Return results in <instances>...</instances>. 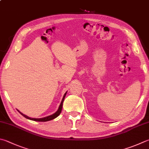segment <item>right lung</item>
<instances>
[{"instance_id": "obj_1", "label": "right lung", "mask_w": 149, "mask_h": 149, "mask_svg": "<svg viewBox=\"0 0 149 149\" xmlns=\"http://www.w3.org/2000/svg\"><path fill=\"white\" fill-rule=\"evenodd\" d=\"M67 92H66L64 94V95H63L62 100H61L60 104V106H59V108H58V110H57L54 113L50 115V116L43 117V118H31V117H28L27 116H26V115L22 113L20 111L18 110V109H17V110H18V111L19 112V113H20L22 115V116L24 117L25 118H26V119H30V120H35V121H39V122H46V121H49V120H52V119H55V118H56V117L59 116V115L60 114L61 111V109H62L63 100H64V99H65V95H66V94H67Z\"/></svg>"}]
</instances>
